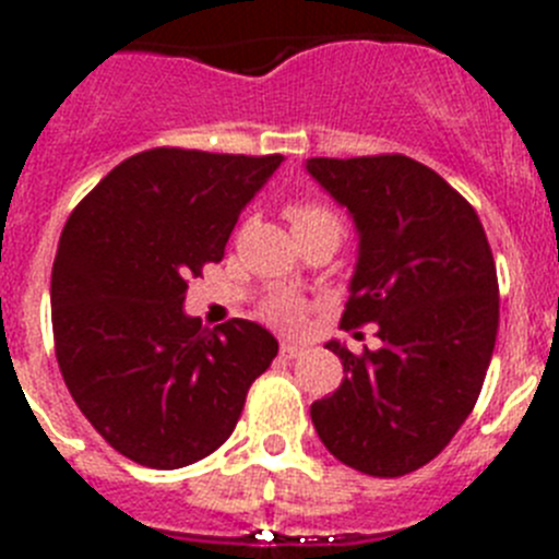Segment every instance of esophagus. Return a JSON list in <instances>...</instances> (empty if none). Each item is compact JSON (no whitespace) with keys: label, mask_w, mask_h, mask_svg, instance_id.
<instances>
[{"label":"esophagus","mask_w":559,"mask_h":559,"mask_svg":"<svg viewBox=\"0 0 559 559\" xmlns=\"http://www.w3.org/2000/svg\"><path fill=\"white\" fill-rule=\"evenodd\" d=\"M280 355L283 358H296V355H302V344H294V341H283V347H280Z\"/></svg>","instance_id":"obj_1"}]
</instances>
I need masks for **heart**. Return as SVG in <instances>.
I'll list each match as a JSON object with an SVG mask.
<instances>
[{"label": "heart", "instance_id": "b5f03b06", "mask_svg": "<svg viewBox=\"0 0 559 559\" xmlns=\"http://www.w3.org/2000/svg\"><path fill=\"white\" fill-rule=\"evenodd\" d=\"M288 218L294 226H302L310 224V221L335 218V215L322 204H294L288 210ZM269 316L276 324H283V328H294L302 319V305L294 302V299H276V302H271Z\"/></svg>", "mask_w": 559, "mask_h": 559}]
</instances>
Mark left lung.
<instances>
[{
    "mask_svg": "<svg viewBox=\"0 0 559 559\" xmlns=\"http://www.w3.org/2000/svg\"><path fill=\"white\" fill-rule=\"evenodd\" d=\"M305 170L349 212L358 260L341 324H378V349L353 355L310 419L330 453L367 476L431 462L476 406L498 333V276L476 210L408 156L308 159Z\"/></svg>",
    "mask_w": 559,
    "mask_h": 559,
    "instance_id": "8db88e82",
    "label": "left lung"
}]
</instances>
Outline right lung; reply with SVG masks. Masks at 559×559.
Returning a JSON list of instances; mask_svg holds the SVG:
<instances>
[{"label": "right lung", "mask_w": 559, "mask_h": 559, "mask_svg": "<svg viewBox=\"0 0 559 559\" xmlns=\"http://www.w3.org/2000/svg\"><path fill=\"white\" fill-rule=\"evenodd\" d=\"M283 162L153 147L69 215L49 285L58 367L83 417L131 462L176 471L218 451L271 367L269 330L231 319L212 333L185 299Z\"/></svg>", "instance_id": "1"}]
</instances>
